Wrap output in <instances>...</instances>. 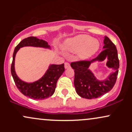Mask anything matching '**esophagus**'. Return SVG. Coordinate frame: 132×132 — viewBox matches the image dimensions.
<instances>
[{
	"label": "esophagus",
	"instance_id": "esophagus-1",
	"mask_svg": "<svg viewBox=\"0 0 132 132\" xmlns=\"http://www.w3.org/2000/svg\"><path fill=\"white\" fill-rule=\"evenodd\" d=\"M64 68L65 69H68V68H70V64H69V63L66 62V63H64Z\"/></svg>",
	"mask_w": 132,
	"mask_h": 132
}]
</instances>
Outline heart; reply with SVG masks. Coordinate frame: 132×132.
<instances>
[{"mask_svg": "<svg viewBox=\"0 0 132 132\" xmlns=\"http://www.w3.org/2000/svg\"><path fill=\"white\" fill-rule=\"evenodd\" d=\"M101 47L97 39L93 38L88 35L81 34L67 39L62 48L72 53L77 52V57L80 60H86L95 55Z\"/></svg>", "mask_w": 132, "mask_h": 132, "instance_id": "b5f03b06", "label": "heart"}]
</instances>
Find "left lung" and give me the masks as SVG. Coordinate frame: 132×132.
I'll return each instance as SVG.
<instances>
[{
  "mask_svg": "<svg viewBox=\"0 0 132 132\" xmlns=\"http://www.w3.org/2000/svg\"><path fill=\"white\" fill-rule=\"evenodd\" d=\"M104 50L91 61L71 63V66L75 69L74 84L76 91L81 97L87 99L98 98L110 91L116 84L119 68L117 50L114 44L107 37H104ZM105 59H107V67L113 69L114 72L104 80H97L89 67L92 63L103 61Z\"/></svg>",
  "mask_w": 132,
  "mask_h": 132,
  "instance_id": "left-lung-1",
  "label": "left lung"
}]
</instances>
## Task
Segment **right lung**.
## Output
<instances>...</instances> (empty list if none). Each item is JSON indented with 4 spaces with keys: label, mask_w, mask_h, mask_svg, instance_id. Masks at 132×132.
I'll return each mask as SVG.
<instances>
[{
    "label": "right lung",
    "mask_w": 132,
    "mask_h": 132,
    "mask_svg": "<svg viewBox=\"0 0 132 132\" xmlns=\"http://www.w3.org/2000/svg\"><path fill=\"white\" fill-rule=\"evenodd\" d=\"M25 46H33L51 50L48 42L35 37L23 39L15 47L13 54L11 73L15 85L19 90L25 96L33 99L43 100L48 98L55 91L57 80L64 71V64H50L49 67L40 79L33 82H26L16 75L15 70V58L20 48Z\"/></svg>",
    "instance_id": "obj_1"
}]
</instances>
